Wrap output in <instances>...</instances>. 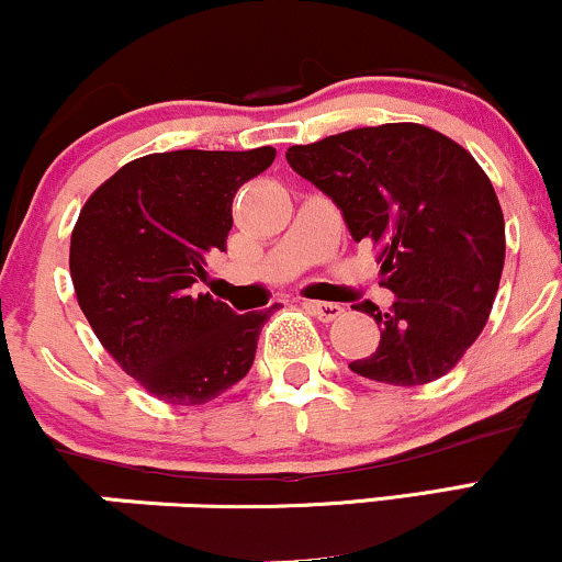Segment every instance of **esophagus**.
I'll list each match as a JSON object with an SVG mask.
<instances>
[{
	"mask_svg": "<svg viewBox=\"0 0 562 562\" xmlns=\"http://www.w3.org/2000/svg\"><path fill=\"white\" fill-rule=\"evenodd\" d=\"M303 306H306L308 312H312L314 317L322 322H333L344 314V306H340V303H330V301H306Z\"/></svg>",
	"mask_w": 562,
	"mask_h": 562,
	"instance_id": "1",
	"label": "esophagus"
}]
</instances>
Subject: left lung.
<instances>
[{
    "instance_id": "8db88e82",
    "label": "left lung",
    "mask_w": 562,
    "mask_h": 562,
    "mask_svg": "<svg viewBox=\"0 0 562 562\" xmlns=\"http://www.w3.org/2000/svg\"><path fill=\"white\" fill-rule=\"evenodd\" d=\"M319 187L353 240L380 248L389 312L364 301L380 346L351 372L389 385L447 375L475 344L505 267V216L465 147L423 124L351 128L285 153Z\"/></svg>"
}]
</instances>
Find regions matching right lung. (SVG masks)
<instances>
[{"instance_id":"obj_1","label":"right lung","mask_w":562,"mask_h":562,"mask_svg":"<svg viewBox=\"0 0 562 562\" xmlns=\"http://www.w3.org/2000/svg\"><path fill=\"white\" fill-rule=\"evenodd\" d=\"M274 147L171 150L126 164L83 203L70 277L83 317L126 375L166 404L195 406L248 375L267 312L195 293L227 250L235 192Z\"/></svg>"}]
</instances>
